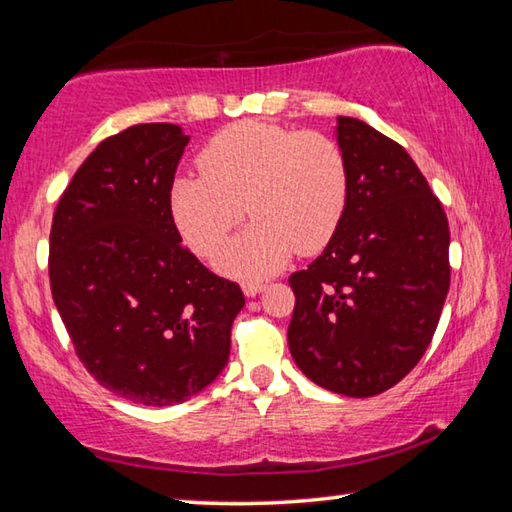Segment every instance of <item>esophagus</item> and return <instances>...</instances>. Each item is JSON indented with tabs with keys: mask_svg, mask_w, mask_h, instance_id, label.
<instances>
[{
	"mask_svg": "<svg viewBox=\"0 0 512 512\" xmlns=\"http://www.w3.org/2000/svg\"><path fill=\"white\" fill-rule=\"evenodd\" d=\"M241 289H244V293H246L248 298H255L257 293H262V291L266 289V284H264V282H253V280H250V282L241 284Z\"/></svg>",
	"mask_w": 512,
	"mask_h": 512,
	"instance_id": "34e87169",
	"label": "esophagus"
}]
</instances>
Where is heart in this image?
<instances>
[{"label": "heart", "mask_w": 512, "mask_h": 512, "mask_svg": "<svg viewBox=\"0 0 512 512\" xmlns=\"http://www.w3.org/2000/svg\"><path fill=\"white\" fill-rule=\"evenodd\" d=\"M198 167L203 173H180L171 183L173 223L196 255L210 257L246 212L253 216L216 257L235 277L273 275L293 250H323L348 203L345 155L316 131L239 121L203 146Z\"/></svg>", "instance_id": "obj_1"}]
</instances>
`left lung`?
<instances>
[{
	"instance_id": "obj_1",
	"label": "left lung",
	"mask_w": 512,
	"mask_h": 512,
	"mask_svg": "<svg viewBox=\"0 0 512 512\" xmlns=\"http://www.w3.org/2000/svg\"><path fill=\"white\" fill-rule=\"evenodd\" d=\"M348 203L323 253L289 284V350L327 391L372 397L422 359L449 291L443 205L400 144L366 121L336 117Z\"/></svg>"
}]
</instances>
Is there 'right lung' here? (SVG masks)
Wrapping results in <instances>:
<instances>
[{
	"instance_id": "1",
	"label": "right lung",
	"mask_w": 512,
	"mask_h": 512,
	"mask_svg": "<svg viewBox=\"0 0 512 512\" xmlns=\"http://www.w3.org/2000/svg\"><path fill=\"white\" fill-rule=\"evenodd\" d=\"M189 135L140 124L103 140L60 196L49 237L51 296L74 350L110 393L171 406L228 366L246 305L180 246L169 192Z\"/></svg>"
}]
</instances>
